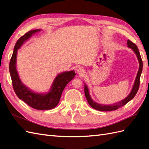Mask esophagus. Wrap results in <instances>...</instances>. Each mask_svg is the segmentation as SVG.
<instances>
[{
    "label": "esophagus",
    "instance_id": "obj_1",
    "mask_svg": "<svg viewBox=\"0 0 149 149\" xmlns=\"http://www.w3.org/2000/svg\"><path fill=\"white\" fill-rule=\"evenodd\" d=\"M77 74H79L80 75H82L85 73V70L82 67H80L77 68Z\"/></svg>",
    "mask_w": 149,
    "mask_h": 149
}]
</instances>
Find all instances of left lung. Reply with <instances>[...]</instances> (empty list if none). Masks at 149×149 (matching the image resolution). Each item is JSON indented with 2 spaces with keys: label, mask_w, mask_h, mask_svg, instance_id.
<instances>
[{
  "label": "left lung",
  "mask_w": 149,
  "mask_h": 149,
  "mask_svg": "<svg viewBox=\"0 0 149 149\" xmlns=\"http://www.w3.org/2000/svg\"><path fill=\"white\" fill-rule=\"evenodd\" d=\"M127 45H128V47L129 48H132L133 50V52L135 53L137 58H138L139 62V65H140L139 70L138 73H137V75L136 77L134 85H133V88H132L131 93H130L128 96L125 99H124L123 100L118 102H117V103L113 104H110V105H104V104H98V103H97V102H94L92 100V99H91L89 93V89H88V88H87V86L85 85L84 86L85 96L87 99V102H88V103L93 108L96 109V110H98V111H114V110L118 109V108H120L122 107V106L125 105L127 103V102H128L132 100V99L135 97L136 94L137 93V91H138L139 86H140V79L141 74H142V72L143 62H142V58H141L140 52L139 51V49H138V48H137L136 45L129 40L127 41Z\"/></svg>",
  "instance_id": "obj_1"
}]
</instances>
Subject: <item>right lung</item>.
<instances>
[{
  "mask_svg": "<svg viewBox=\"0 0 149 149\" xmlns=\"http://www.w3.org/2000/svg\"><path fill=\"white\" fill-rule=\"evenodd\" d=\"M40 31V29L29 31L17 41L10 60L9 72L13 89L17 96L34 109L48 110L54 108L58 104L64 88L67 84L74 78L75 73L74 70H72L63 72L57 75L53 82L50 91L47 94L34 93L22 83L16 70L17 49L26 41L32 36L34 33Z\"/></svg>",
  "mask_w": 149,
  "mask_h": 149,
  "instance_id": "1",
  "label": "right lung"
}]
</instances>
